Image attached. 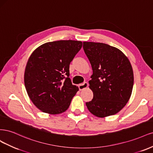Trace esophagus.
<instances>
[{
    "label": "esophagus",
    "instance_id": "34e87169",
    "mask_svg": "<svg viewBox=\"0 0 153 153\" xmlns=\"http://www.w3.org/2000/svg\"><path fill=\"white\" fill-rule=\"evenodd\" d=\"M88 82H83L82 84H80V85H79V90H82L84 89H85V88H86L88 87Z\"/></svg>",
    "mask_w": 153,
    "mask_h": 153
}]
</instances>
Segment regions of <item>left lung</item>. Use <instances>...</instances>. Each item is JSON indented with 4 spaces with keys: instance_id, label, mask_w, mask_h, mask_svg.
Wrapping results in <instances>:
<instances>
[{
    "instance_id": "1",
    "label": "left lung",
    "mask_w": 153,
    "mask_h": 153,
    "mask_svg": "<svg viewBox=\"0 0 153 153\" xmlns=\"http://www.w3.org/2000/svg\"><path fill=\"white\" fill-rule=\"evenodd\" d=\"M91 65L89 87L93 93L86 102L89 111L98 117L117 114L128 102L134 85V72L128 58L119 49L100 42H83Z\"/></svg>"
}]
</instances>
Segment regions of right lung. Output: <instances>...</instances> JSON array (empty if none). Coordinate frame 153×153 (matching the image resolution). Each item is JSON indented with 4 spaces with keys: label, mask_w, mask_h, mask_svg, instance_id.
I'll return each mask as SVG.
<instances>
[{
    "label": "right lung",
    "mask_w": 153,
    "mask_h": 153,
    "mask_svg": "<svg viewBox=\"0 0 153 153\" xmlns=\"http://www.w3.org/2000/svg\"><path fill=\"white\" fill-rule=\"evenodd\" d=\"M81 41L61 40L42 44L29 57L24 74L27 94L39 110L59 114L69 107L79 90L69 77V65Z\"/></svg>",
    "instance_id": "1"
}]
</instances>
